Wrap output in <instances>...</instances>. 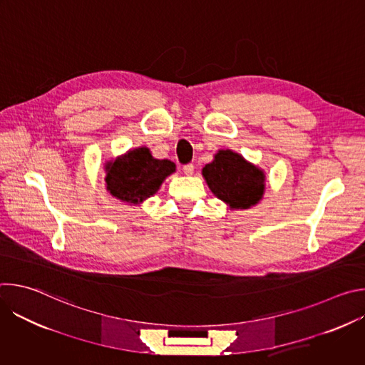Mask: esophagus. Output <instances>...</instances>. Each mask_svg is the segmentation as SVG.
Here are the masks:
<instances>
[{"mask_svg": "<svg viewBox=\"0 0 365 365\" xmlns=\"http://www.w3.org/2000/svg\"><path fill=\"white\" fill-rule=\"evenodd\" d=\"M193 170H195V166L192 165V163H189V165H185L183 166V172H185V175H193Z\"/></svg>", "mask_w": 365, "mask_h": 365, "instance_id": "esophagus-1", "label": "esophagus"}]
</instances>
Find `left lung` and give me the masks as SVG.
Segmentation results:
<instances>
[{
  "label": "left lung",
  "instance_id": "left-lung-1",
  "mask_svg": "<svg viewBox=\"0 0 365 365\" xmlns=\"http://www.w3.org/2000/svg\"><path fill=\"white\" fill-rule=\"evenodd\" d=\"M202 175L212 193L230 210H248L257 205L266 187L264 172L232 150H220L214 160L205 165Z\"/></svg>",
  "mask_w": 365,
  "mask_h": 365
}]
</instances>
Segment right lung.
Returning <instances> with one entry per match:
<instances>
[{"label": "right lung", "mask_w": 365, "mask_h": 365, "mask_svg": "<svg viewBox=\"0 0 365 365\" xmlns=\"http://www.w3.org/2000/svg\"><path fill=\"white\" fill-rule=\"evenodd\" d=\"M175 172L173 162L154 159L147 147H138L106 163L107 190L123 202L140 205Z\"/></svg>", "instance_id": "add662e5"}]
</instances>
